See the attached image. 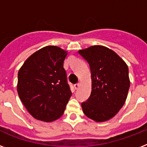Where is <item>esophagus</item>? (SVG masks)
Wrapping results in <instances>:
<instances>
[{
    "label": "esophagus",
    "mask_w": 147,
    "mask_h": 147,
    "mask_svg": "<svg viewBox=\"0 0 147 147\" xmlns=\"http://www.w3.org/2000/svg\"><path fill=\"white\" fill-rule=\"evenodd\" d=\"M79 86H80V84L79 83H77V84H75L74 85V88H75V89L77 90L79 88Z\"/></svg>",
    "instance_id": "obj_1"
}]
</instances>
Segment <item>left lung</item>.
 Segmentation results:
<instances>
[{
  "label": "left lung",
  "mask_w": 147,
  "mask_h": 147,
  "mask_svg": "<svg viewBox=\"0 0 147 147\" xmlns=\"http://www.w3.org/2000/svg\"><path fill=\"white\" fill-rule=\"evenodd\" d=\"M89 64L92 92L82 103L84 114L97 122L110 120L123 107L130 88L128 67L116 53L103 46L78 51Z\"/></svg>",
  "instance_id": "8db88e82"
}]
</instances>
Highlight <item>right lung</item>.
<instances>
[{"instance_id":"add662e5","label":"right lung","mask_w":147,"mask_h":147,"mask_svg":"<svg viewBox=\"0 0 147 147\" xmlns=\"http://www.w3.org/2000/svg\"><path fill=\"white\" fill-rule=\"evenodd\" d=\"M67 53L43 47L25 61L18 72L17 92L34 118L53 121L62 116L71 95L63 62Z\"/></svg>"}]
</instances>
